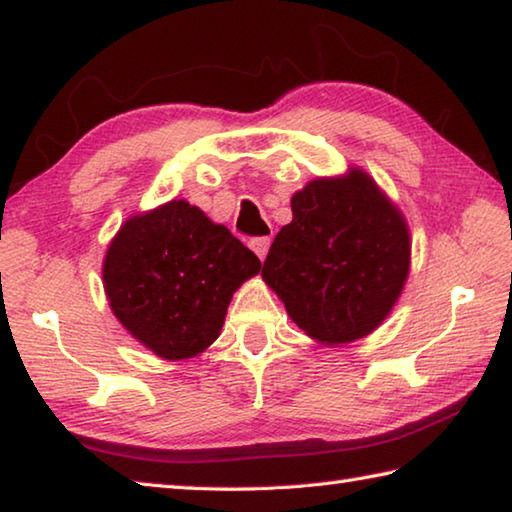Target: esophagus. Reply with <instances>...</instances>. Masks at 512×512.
Instances as JSON below:
<instances>
[{"instance_id": "obj_1", "label": "esophagus", "mask_w": 512, "mask_h": 512, "mask_svg": "<svg viewBox=\"0 0 512 512\" xmlns=\"http://www.w3.org/2000/svg\"><path fill=\"white\" fill-rule=\"evenodd\" d=\"M250 248L255 250V255L259 259H264L266 253H268V248H271V239H268V237H253V239H250Z\"/></svg>"}]
</instances>
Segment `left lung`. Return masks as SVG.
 <instances>
[{
    "mask_svg": "<svg viewBox=\"0 0 512 512\" xmlns=\"http://www.w3.org/2000/svg\"><path fill=\"white\" fill-rule=\"evenodd\" d=\"M293 221L273 241L262 277L297 327L324 345L374 331L410 271L407 226L365 172L315 179L291 199Z\"/></svg>",
    "mask_w": 512,
    "mask_h": 512,
    "instance_id": "8db88e82",
    "label": "left lung"
}]
</instances>
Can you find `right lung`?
Instances as JSON below:
<instances>
[{
	"label": "right lung",
	"instance_id": "add662e5",
	"mask_svg": "<svg viewBox=\"0 0 512 512\" xmlns=\"http://www.w3.org/2000/svg\"><path fill=\"white\" fill-rule=\"evenodd\" d=\"M262 262L188 201L129 219L107 250L105 291L120 324L156 356H197L217 340L232 293Z\"/></svg>",
	"mask_w": 512,
	"mask_h": 512
}]
</instances>
